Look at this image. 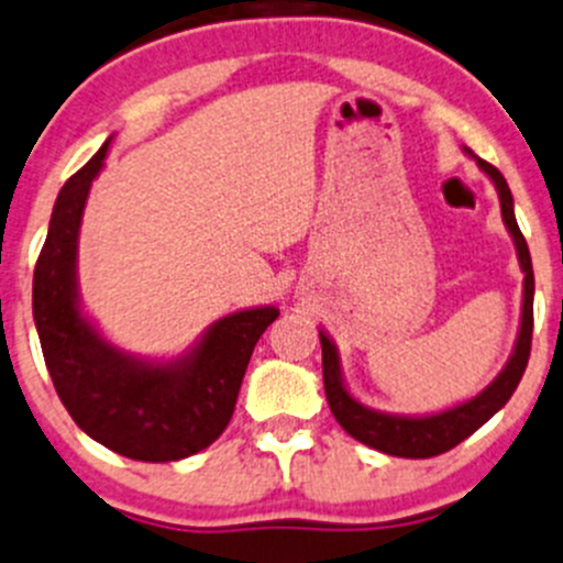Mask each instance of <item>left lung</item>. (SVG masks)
<instances>
[{
    "instance_id": "obj_1",
    "label": "left lung",
    "mask_w": 563,
    "mask_h": 563,
    "mask_svg": "<svg viewBox=\"0 0 563 563\" xmlns=\"http://www.w3.org/2000/svg\"><path fill=\"white\" fill-rule=\"evenodd\" d=\"M470 157L478 163V168L495 181L497 196H500V212L503 223H506L508 234L517 249V260L526 278H522V318H519V334L514 342V351L508 356L506 367L497 373L495 382L486 389H481L475 398L464 400V404L451 406L445 411L426 417H409V415H389V411L371 409V406L358 404L351 393H347L345 382H342V367H340V353L331 336L320 331V347H323V387L325 400L331 406V415L336 417L342 428L358 439L362 445L376 448V451L387 453V456L400 459H431L439 453L451 451L459 442L478 431L492 415L508 404V398L517 389L519 378L528 367V356H531V336H533V265H531V251H528L526 238L519 232L517 218H514V198L508 190L506 179L495 165L484 163L475 157L470 148H464Z\"/></svg>"
}]
</instances>
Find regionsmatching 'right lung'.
<instances>
[{"instance_id": "1", "label": "right lung", "mask_w": 563, "mask_h": 563, "mask_svg": "<svg viewBox=\"0 0 563 563\" xmlns=\"http://www.w3.org/2000/svg\"><path fill=\"white\" fill-rule=\"evenodd\" d=\"M110 141L57 196L32 276V318L52 384L90 439L135 462H179L210 448L229 426L256 340L278 309L227 314L168 362L132 356L107 342L79 307L77 245L85 201Z\"/></svg>"}]
</instances>
